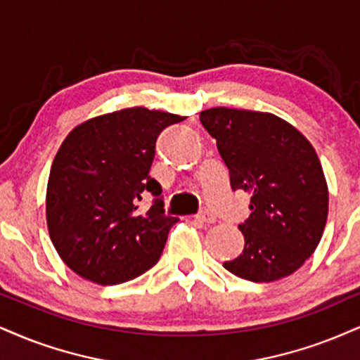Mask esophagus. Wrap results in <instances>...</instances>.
I'll use <instances>...</instances> for the list:
<instances>
[{
  "mask_svg": "<svg viewBox=\"0 0 360 360\" xmlns=\"http://www.w3.org/2000/svg\"><path fill=\"white\" fill-rule=\"evenodd\" d=\"M195 221H200V224H214L215 221V217L212 214H208V212H202V214H197L193 217Z\"/></svg>",
  "mask_w": 360,
  "mask_h": 360,
  "instance_id": "34e87169",
  "label": "esophagus"
}]
</instances>
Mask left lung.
<instances>
[{
  "mask_svg": "<svg viewBox=\"0 0 360 360\" xmlns=\"http://www.w3.org/2000/svg\"><path fill=\"white\" fill-rule=\"evenodd\" d=\"M200 122L229 168L230 187L250 193L238 225L243 252L224 267L252 282L294 274L314 254L326 229L329 190L310 141L272 113L217 106Z\"/></svg>",
  "mask_w": 360,
  "mask_h": 360,
  "instance_id": "left-lung-1",
  "label": "left lung"
}]
</instances>
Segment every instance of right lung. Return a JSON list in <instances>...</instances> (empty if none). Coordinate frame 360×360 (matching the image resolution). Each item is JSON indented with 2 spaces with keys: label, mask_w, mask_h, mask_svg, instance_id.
Wrapping results in <instances>:
<instances>
[{
  "label": "right lung",
  "mask_w": 360,
  "mask_h": 360,
  "mask_svg": "<svg viewBox=\"0 0 360 360\" xmlns=\"http://www.w3.org/2000/svg\"><path fill=\"white\" fill-rule=\"evenodd\" d=\"M184 117L143 106L86 120L53 160L46 224L61 260L86 281L115 285L157 264L175 217L165 215L162 185L148 175L155 141ZM155 198L146 212L139 202Z\"/></svg>",
  "instance_id": "right-lung-1"
}]
</instances>
